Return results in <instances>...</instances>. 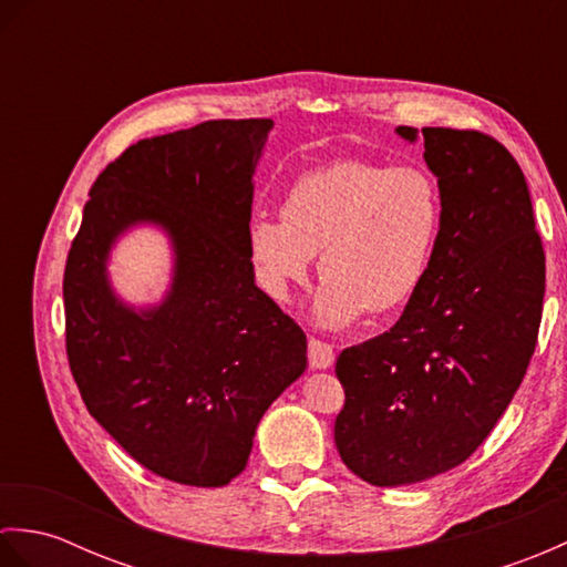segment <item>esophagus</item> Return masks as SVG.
Masks as SVG:
<instances>
[{
  "instance_id": "obj_1",
  "label": "esophagus",
  "mask_w": 567,
  "mask_h": 567,
  "mask_svg": "<svg viewBox=\"0 0 567 567\" xmlns=\"http://www.w3.org/2000/svg\"><path fill=\"white\" fill-rule=\"evenodd\" d=\"M333 348L319 339H309V365L315 370H327L333 365Z\"/></svg>"
}]
</instances>
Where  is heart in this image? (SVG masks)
Listing matches in <instances>:
<instances>
[{
    "mask_svg": "<svg viewBox=\"0 0 567 567\" xmlns=\"http://www.w3.org/2000/svg\"><path fill=\"white\" fill-rule=\"evenodd\" d=\"M443 219L441 183L429 167L339 161L299 175L282 216H252L248 250L260 287L277 302H290L295 287L309 282L319 252L317 319L339 329L365 309H400L419 292Z\"/></svg>",
    "mask_w": 567,
    "mask_h": 567,
    "instance_id": "obj_1",
    "label": "heart"
}]
</instances>
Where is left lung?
I'll return each instance as SVG.
<instances>
[{
  "label": "left lung",
  "instance_id": "left-lung-1",
  "mask_svg": "<svg viewBox=\"0 0 567 567\" xmlns=\"http://www.w3.org/2000/svg\"><path fill=\"white\" fill-rule=\"evenodd\" d=\"M396 134L424 138L445 219L400 321L336 360L346 390L336 449L375 487L424 483L477 451L526 375L546 292L544 246L512 153L480 131Z\"/></svg>",
  "mask_w": 567,
  "mask_h": 567
}]
</instances>
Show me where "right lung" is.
<instances>
[{
    "mask_svg": "<svg viewBox=\"0 0 567 567\" xmlns=\"http://www.w3.org/2000/svg\"><path fill=\"white\" fill-rule=\"evenodd\" d=\"M270 118H221L126 148L90 189L65 262V348L87 412L151 473L224 487L268 406L307 370V336L256 285L248 224ZM158 225L174 280L158 306L111 287L109 252Z\"/></svg>",
    "mask_w": 567,
    "mask_h": 567,
    "instance_id": "1",
    "label": "right lung"
}]
</instances>
